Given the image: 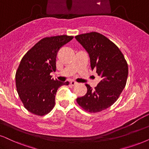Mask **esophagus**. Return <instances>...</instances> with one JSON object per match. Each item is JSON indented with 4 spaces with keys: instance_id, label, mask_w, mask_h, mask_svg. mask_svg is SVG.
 <instances>
[{
    "instance_id": "esophagus-1",
    "label": "esophagus",
    "mask_w": 149,
    "mask_h": 149,
    "mask_svg": "<svg viewBox=\"0 0 149 149\" xmlns=\"http://www.w3.org/2000/svg\"><path fill=\"white\" fill-rule=\"evenodd\" d=\"M70 84L72 86H75V85H76L77 84H78V82H76V81H74V80H71V82H70Z\"/></svg>"
}]
</instances>
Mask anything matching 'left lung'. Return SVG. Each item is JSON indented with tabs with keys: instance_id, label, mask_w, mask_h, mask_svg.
<instances>
[{
	"instance_id": "obj_1",
	"label": "left lung",
	"mask_w": 149,
	"mask_h": 149,
	"mask_svg": "<svg viewBox=\"0 0 149 149\" xmlns=\"http://www.w3.org/2000/svg\"><path fill=\"white\" fill-rule=\"evenodd\" d=\"M75 38L88 52L91 69L101 78L95 89L86 84L87 92L76 101L86 111H102L113 104L125 87L127 63L119 48L101 33L93 31Z\"/></svg>"
}]
</instances>
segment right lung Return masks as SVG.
Here are the masks:
<instances>
[{
    "mask_svg": "<svg viewBox=\"0 0 149 149\" xmlns=\"http://www.w3.org/2000/svg\"><path fill=\"white\" fill-rule=\"evenodd\" d=\"M67 35L47 37L38 42L22 58L16 73V85L24 108L37 116L47 114L55 106L58 88L69 82L52 78L56 71V56L63 45L72 40Z\"/></svg>",
    "mask_w": 149,
    "mask_h": 149,
    "instance_id": "obj_1",
    "label": "right lung"
}]
</instances>
